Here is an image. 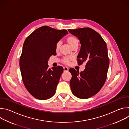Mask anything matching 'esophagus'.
<instances>
[{
  "mask_svg": "<svg viewBox=\"0 0 129 129\" xmlns=\"http://www.w3.org/2000/svg\"><path fill=\"white\" fill-rule=\"evenodd\" d=\"M63 68H64V71H68V70H69V68L67 67H66V66H64L63 67Z\"/></svg>",
  "mask_w": 129,
  "mask_h": 129,
  "instance_id": "esophagus-1",
  "label": "esophagus"
}]
</instances>
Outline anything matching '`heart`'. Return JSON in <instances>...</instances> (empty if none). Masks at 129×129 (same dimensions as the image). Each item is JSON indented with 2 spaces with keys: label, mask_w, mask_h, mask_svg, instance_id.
Here are the masks:
<instances>
[{
  "label": "heart",
  "mask_w": 129,
  "mask_h": 129,
  "mask_svg": "<svg viewBox=\"0 0 129 129\" xmlns=\"http://www.w3.org/2000/svg\"><path fill=\"white\" fill-rule=\"evenodd\" d=\"M66 41L69 45L72 47H74L75 46H78L79 43V39L76 37V36L73 35H69L66 38ZM61 42H58L55 45V49L56 51L59 50L61 46ZM73 59L72 57H65L62 59V62L66 64H68L70 63V61Z\"/></svg>",
  "instance_id": "b5f03b06"
}]
</instances>
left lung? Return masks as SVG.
Masks as SVG:
<instances>
[{
    "mask_svg": "<svg viewBox=\"0 0 129 129\" xmlns=\"http://www.w3.org/2000/svg\"><path fill=\"white\" fill-rule=\"evenodd\" d=\"M68 31L77 37L81 44L78 64L86 63L85 70L80 73L73 68L69 69L72 75L70 88L74 95L86 99L99 92L106 82L109 66L107 46L102 36L91 28Z\"/></svg>",
    "mask_w": 129,
    "mask_h": 129,
    "instance_id": "obj_1",
    "label": "left lung"
}]
</instances>
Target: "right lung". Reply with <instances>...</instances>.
I'll list each match as a JSON object with an SVG mask.
<instances>
[{
    "mask_svg": "<svg viewBox=\"0 0 129 129\" xmlns=\"http://www.w3.org/2000/svg\"><path fill=\"white\" fill-rule=\"evenodd\" d=\"M68 33L48 26H41L25 39L20 57L19 65L23 83L29 93L37 99L51 98L63 72L61 66L48 68V61L56 54L55 45Z\"/></svg>",
    "mask_w": 129,
    "mask_h": 129,
    "instance_id": "add662e5",
    "label": "right lung"
}]
</instances>
